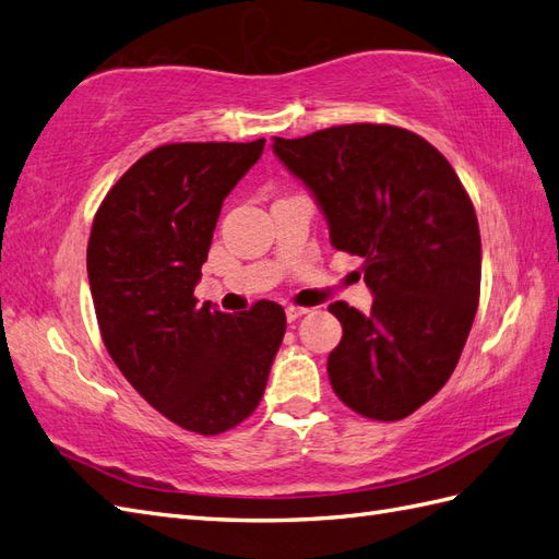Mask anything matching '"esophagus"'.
<instances>
[{
  "instance_id": "obj_1",
  "label": "esophagus",
  "mask_w": 559,
  "mask_h": 559,
  "mask_svg": "<svg viewBox=\"0 0 559 559\" xmlns=\"http://www.w3.org/2000/svg\"><path fill=\"white\" fill-rule=\"evenodd\" d=\"M307 311H309L307 307H295V305H288V307H285V319H288V321H297L300 317H305Z\"/></svg>"
}]
</instances>
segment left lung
Wrapping results in <instances>:
<instances>
[{
  "instance_id": "left-lung-1",
  "label": "left lung",
  "mask_w": 559,
  "mask_h": 559,
  "mask_svg": "<svg viewBox=\"0 0 559 559\" xmlns=\"http://www.w3.org/2000/svg\"><path fill=\"white\" fill-rule=\"evenodd\" d=\"M314 194L335 250L365 259L371 311L333 302L343 338L329 379L349 409L405 419L455 371L481 290V236L455 168L421 135L385 123L274 138Z\"/></svg>"
}]
</instances>
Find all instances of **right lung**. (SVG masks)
<instances>
[{
  "label": "right lung",
  "instance_id": "obj_1",
  "mask_svg": "<svg viewBox=\"0 0 559 559\" xmlns=\"http://www.w3.org/2000/svg\"><path fill=\"white\" fill-rule=\"evenodd\" d=\"M262 152L264 138L147 152L102 200L87 242L114 365L154 409L200 436L224 433L257 409L285 333L276 302L233 317L194 300L221 204Z\"/></svg>",
  "mask_w": 559,
  "mask_h": 559
}]
</instances>
